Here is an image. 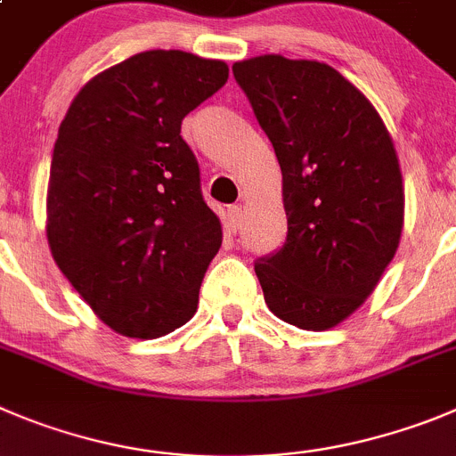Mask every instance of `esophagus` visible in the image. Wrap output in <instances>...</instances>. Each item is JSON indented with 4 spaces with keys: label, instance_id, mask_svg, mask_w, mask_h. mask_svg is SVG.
<instances>
[{
    "label": "esophagus",
    "instance_id": "esophagus-1",
    "mask_svg": "<svg viewBox=\"0 0 456 456\" xmlns=\"http://www.w3.org/2000/svg\"><path fill=\"white\" fill-rule=\"evenodd\" d=\"M224 220H227V229L232 233H236L240 229L242 223V208L240 207H229L227 214H224Z\"/></svg>",
    "mask_w": 456,
    "mask_h": 456
}]
</instances>
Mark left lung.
<instances>
[{"label":"left lung","instance_id":"left-lung-1","mask_svg":"<svg viewBox=\"0 0 456 456\" xmlns=\"http://www.w3.org/2000/svg\"><path fill=\"white\" fill-rule=\"evenodd\" d=\"M232 71L283 175L286 242L254 263L265 304L297 329L329 330L364 304L401 242L394 142L367 96L324 62L272 53Z\"/></svg>","mask_w":456,"mask_h":456}]
</instances>
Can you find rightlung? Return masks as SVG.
Instances as JSON below:
<instances>
[{
	"mask_svg": "<svg viewBox=\"0 0 456 456\" xmlns=\"http://www.w3.org/2000/svg\"><path fill=\"white\" fill-rule=\"evenodd\" d=\"M227 78L223 61L143 51L94 76L61 123L46 191L51 254L126 338L168 335L198 310L223 227L180 130Z\"/></svg>",
	"mask_w": 456,
	"mask_h": 456,
	"instance_id": "1",
	"label": "right lung"
}]
</instances>
